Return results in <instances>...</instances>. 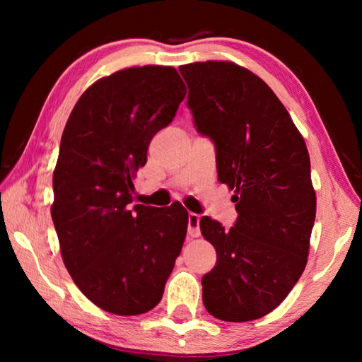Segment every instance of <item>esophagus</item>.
Here are the masks:
<instances>
[{"mask_svg": "<svg viewBox=\"0 0 362 362\" xmlns=\"http://www.w3.org/2000/svg\"><path fill=\"white\" fill-rule=\"evenodd\" d=\"M199 220H201V217L198 216V214H189L188 216V235L192 238H198L201 235Z\"/></svg>", "mask_w": 362, "mask_h": 362, "instance_id": "obj_1", "label": "esophagus"}]
</instances>
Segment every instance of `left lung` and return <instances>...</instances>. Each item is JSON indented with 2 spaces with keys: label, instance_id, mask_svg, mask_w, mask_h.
I'll return each instance as SVG.
<instances>
[{
  "label": "left lung",
  "instance_id": "left-lung-1",
  "mask_svg": "<svg viewBox=\"0 0 362 362\" xmlns=\"http://www.w3.org/2000/svg\"><path fill=\"white\" fill-rule=\"evenodd\" d=\"M187 105L216 146L218 180L235 189L231 228L211 217L201 233L217 252L203 276V303L217 320L254 321L302 276L316 217L310 155L302 134L265 81L233 62L180 66Z\"/></svg>",
  "mask_w": 362,
  "mask_h": 362
}]
</instances>
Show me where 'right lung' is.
<instances>
[{"mask_svg": "<svg viewBox=\"0 0 362 362\" xmlns=\"http://www.w3.org/2000/svg\"><path fill=\"white\" fill-rule=\"evenodd\" d=\"M187 88L174 66L145 65L95 81L71 110L54 169L51 216L70 276L119 316L155 308L187 236L180 203H132V177Z\"/></svg>", "mask_w": 362, "mask_h": 362, "instance_id": "1", "label": "right lung"}]
</instances>
